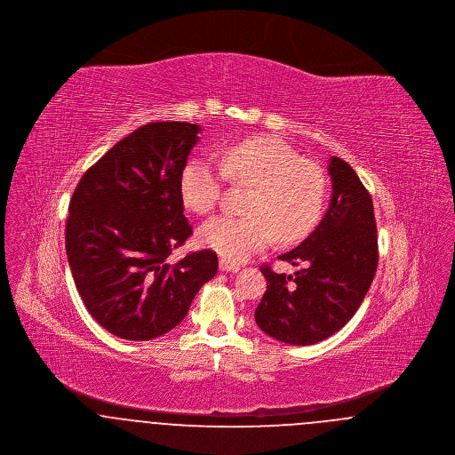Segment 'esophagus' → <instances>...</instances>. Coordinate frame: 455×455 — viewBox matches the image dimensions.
<instances>
[{
	"mask_svg": "<svg viewBox=\"0 0 455 455\" xmlns=\"http://www.w3.org/2000/svg\"><path fill=\"white\" fill-rule=\"evenodd\" d=\"M220 269H221V271H227V273H228V271H230V273H237L238 264L227 259H220Z\"/></svg>",
	"mask_w": 455,
	"mask_h": 455,
	"instance_id": "esophagus-1",
	"label": "esophagus"
}]
</instances>
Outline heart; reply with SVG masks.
Listing matches in <instances>:
<instances>
[{"mask_svg":"<svg viewBox=\"0 0 455 455\" xmlns=\"http://www.w3.org/2000/svg\"><path fill=\"white\" fill-rule=\"evenodd\" d=\"M221 169L235 184L252 186L245 217H217L199 228V240L223 259L242 262L276 238L291 243L307 237L324 210V171L283 140L256 136L221 153ZM223 172L208 158H189L179 175L182 204L196 215L217 208Z\"/></svg>","mask_w":455,"mask_h":455,"instance_id":"b5f03b06","label":"heart"}]
</instances>
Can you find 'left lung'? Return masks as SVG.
<instances>
[{"instance_id":"1","label":"left lung","mask_w":455,"mask_h":455,"mask_svg":"<svg viewBox=\"0 0 455 455\" xmlns=\"http://www.w3.org/2000/svg\"><path fill=\"white\" fill-rule=\"evenodd\" d=\"M332 197L317 228L299 247L280 256L300 269L278 275L269 264L256 308V323L288 345H314L338 332L355 315L379 264L377 225L367 188L351 165L331 156Z\"/></svg>"}]
</instances>
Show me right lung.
Listing matches in <instances>:
<instances>
[{"label": "right lung", "mask_w": 455, "mask_h": 455, "mask_svg": "<svg viewBox=\"0 0 455 455\" xmlns=\"http://www.w3.org/2000/svg\"><path fill=\"white\" fill-rule=\"evenodd\" d=\"M197 132L191 123H148L99 158L71 196L65 240L73 280L90 315L123 339L169 332L217 275L210 249L171 260L193 235L179 175Z\"/></svg>", "instance_id": "obj_1"}]
</instances>
